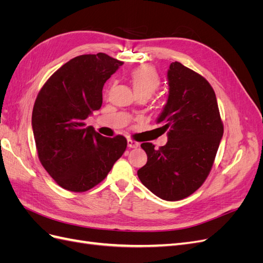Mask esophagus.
<instances>
[{
  "label": "esophagus",
  "instance_id": "esophagus-1",
  "mask_svg": "<svg viewBox=\"0 0 263 263\" xmlns=\"http://www.w3.org/2000/svg\"><path fill=\"white\" fill-rule=\"evenodd\" d=\"M127 145H128L129 148H137L139 146V142L135 141L133 139H128V140H127Z\"/></svg>",
  "mask_w": 263,
  "mask_h": 263
}]
</instances>
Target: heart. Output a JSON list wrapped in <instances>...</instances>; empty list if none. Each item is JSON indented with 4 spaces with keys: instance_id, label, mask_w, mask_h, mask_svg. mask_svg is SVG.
I'll list each match as a JSON object with an SVG mask.
<instances>
[{
    "instance_id": "b5f03b06",
    "label": "heart",
    "mask_w": 263,
    "mask_h": 263,
    "mask_svg": "<svg viewBox=\"0 0 263 263\" xmlns=\"http://www.w3.org/2000/svg\"><path fill=\"white\" fill-rule=\"evenodd\" d=\"M132 82L139 97H150L160 86V77L150 66H141L132 71Z\"/></svg>"
}]
</instances>
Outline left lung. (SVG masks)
I'll list each match as a JSON object with an SVG mask.
<instances>
[{"label": "left lung", "instance_id": "obj_1", "mask_svg": "<svg viewBox=\"0 0 263 263\" xmlns=\"http://www.w3.org/2000/svg\"><path fill=\"white\" fill-rule=\"evenodd\" d=\"M169 98L158 118L168 142H142L147 163L137 172L148 190L165 201L183 200L201 187L224 134L216 95L204 77L182 63L168 70Z\"/></svg>", "mask_w": 263, "mask_h": 263}]
</instances>
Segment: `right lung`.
<instances>
[{"mask_svg":"<svg viewBox=\"0 0 263 263\" xmlns=\"http://www.w3.org/2000/svg\"><path fill=\"white\" fill-rule=\"evenodd\" d=\"M123 63L103 52L78 55L38 92L31 125L39 161L58 185L71 192L98 185L126 150L122 135L104 137L84 123L101 108L103 86Z\"/></svg>","mask_w":263,"mask_h":263,"instance_id":"obj_1","label":"right lung"}]
</instances>
